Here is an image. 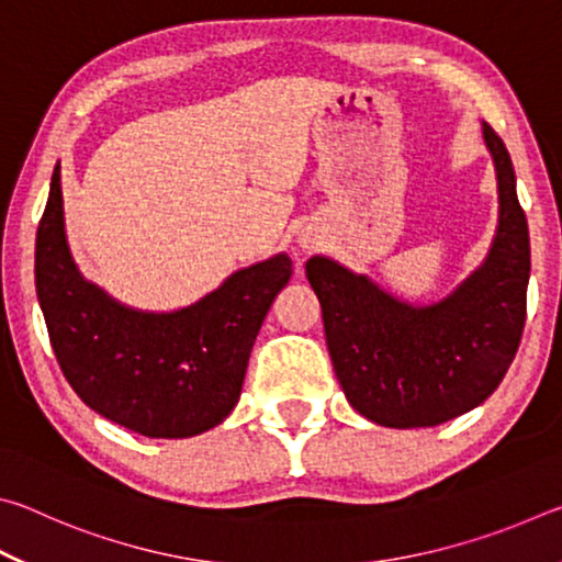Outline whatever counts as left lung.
<instances>
[{"label": "left lung", "instance_id": "left-lung-1", "mask_svg": "<svg viewBox=\"0 0 562 562\" xmlns=\"http://www.w3.org/2000/svg\"><path fill=\"white\" fill-rule=\"evenodd\" d=\"M501 221L486 262L449 297L412 307L327 258L304 265L322 304L331 364L349 404L392 429L436 426L486 402L506 376L526 325L530 237L516 173L488 123Z\"/></svg>", "mask_w": 562, "mask_h": 562}]
</instances>
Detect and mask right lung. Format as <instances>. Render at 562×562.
I'll list each match as a JSON object with an SVG mask.
<instances>
[{
    "label": "right lung",
    "instance_id": "right-lung-1",
    "mask_svg": "<svg viewBox=\"0 0 562 562\" xmlns=\"http://www.w3.org/2000/svg\"><path fill=\"white\" fill-rule=\"evenodd\" d=\"M292 262L278 255L170 315L121 307L74 268L59 166L36 231L34 280L66 382L109 422L150 439L203 434L233 412L247 359Z\"/></svg>",
    "mask_w": 562,
    "mask_h": 562
}]
</instances>
